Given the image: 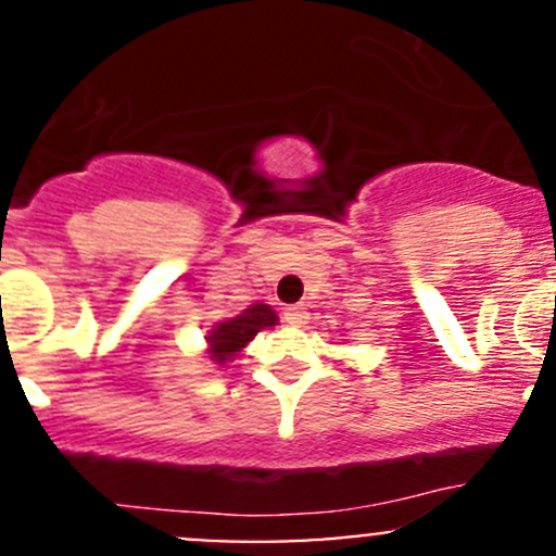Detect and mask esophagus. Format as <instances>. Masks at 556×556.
Returning a JSON list of instances; mask_svg holds the SVG:
<instances>
[{"label": "esophagus", "instance_id": "esophagus-1", "mask_svg": "<svg viewBox=\"0 0 556 556\" xmlns=\"http://www.w3.org/2000/svg\"><path fill=\"white\" fill-rule=\"evenodd\" d=\"M285 323L293 325V328H301V325L309 323V312H306V306H288V309L282 312Z\"/></svg>", "mask_w": 556, "mask_h": 556}]
</instances>
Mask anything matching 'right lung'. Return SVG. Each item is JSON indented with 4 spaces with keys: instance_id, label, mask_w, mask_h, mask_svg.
Returning <instances> with one entry per match:
<instances>
[{
    "instance_id": "1",
    "label": "right lung",
    "mask_w": 556,
    "mask_h": 556,
    "mask_svg": "<svg viewBox=\"0 0 556 556\" xmlns=\"http://www.w3.org/2000/svg\"><path fill=\"white\" fill-rule=\"evenodd\" d=\"M277 325V314L271 312V306L266 304H252L250 309H244L239 317L226 319V323L217 325L206 339H210V352L215 363H226L237 355L247 341H252L257 336V330L271 328Z\"/></svg>"
}]
</instances>
